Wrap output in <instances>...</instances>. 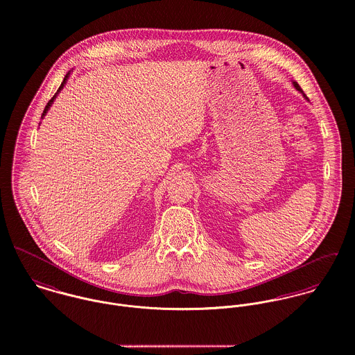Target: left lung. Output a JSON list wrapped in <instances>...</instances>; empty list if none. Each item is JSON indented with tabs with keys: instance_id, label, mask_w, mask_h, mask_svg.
<instances>
[{
	"instance_id": "obj_1",
	"label": "left lung",
	"mask_w": 355,
	"mask_h": 355,
	"mask_svg": "<svg viewBox=\"0 0 355 355\" xmlns=\"http://www.w3.org/2000/svg\"><path fill=\"white\" fill-rule=\"evenodd\" d=\"M293 85H294V87H295V89H297V90H298V92H300V93H302V94H304V92H302V89H301V87H300V85H298V83H297V82H293Z\"/></svg>"
}]
</instances>
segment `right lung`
I'll list each match as a JSON object with an SVG mask.
<instances>
[{
  "label": "right lung",
  "instance_id": "right-lung-1",
  "mask_svg": "<svg viewBox=\"0 0 355 355\" xmlns=\"http://www.w3.org/2000/svg\"><path fill=\"white\" fill-rule=\"evenodd\" d=\"M69 75H71V71H69V72H68V73H67V75H65V78H64V80H62V83H61V86H60V87H58V90H57V93H55V94H54V96H53V98H51V101L48 102V105H46V106H45V109H44V113H42V116H41V119H44V117H45V116H46V113H48V110H49V109H51V103H53V102H54V100H55V98H57V94H58V93H60V92H61V90H62V89H64V86H65V83H67V80H68V78H69Z\"/></svg>",
  "mask_w": 355,
  "mask_h": 355
}]
</instances>
